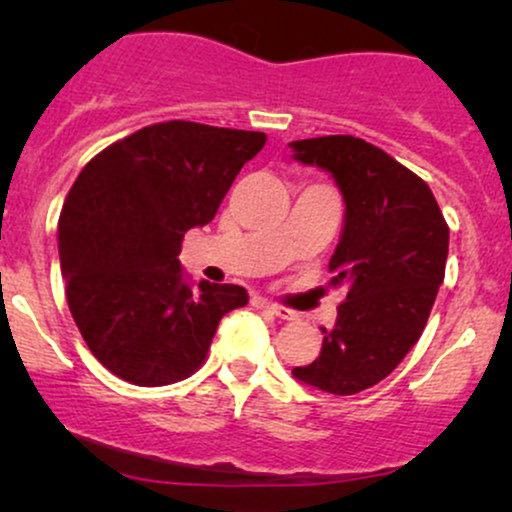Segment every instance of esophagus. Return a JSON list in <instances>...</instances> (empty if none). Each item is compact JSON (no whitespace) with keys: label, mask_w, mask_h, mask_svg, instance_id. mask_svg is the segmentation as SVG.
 <instances>
[{"label":"esophagus","mask_w":512,"mask_h":512,"mask_svg":"<svg viewBox=\"0 0 512 512\" xmlns=\"http://www.w3.org/2000/svg\"><path fill=\"white\" fill-rule=\"evenodd\" d=\"M252 305H255V308L267 310V313H272L276 317H281V320H296V313H293V310L281 308V305L272 303V301H269V298H255V301H252Z\"/></svg>","instance_id":"obj_1"}]
</instances>
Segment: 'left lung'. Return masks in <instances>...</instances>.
I'll return each mask as SVG.
<instances>
[{"mask_svg": "<svg viewBox=\"0 0 512 512\" xmlns=\"http://www.w3.org/2000/svg\"><path fill=\"white\" fill-rule=\"evenodd\" d=\"M303 166L330 173L344 223L330 257L332 284H346L322 351L293 378L330 395L378 385L419 342L443 284L450 231L431 187L378 146L349 137L291 142Z\"/></svg>", "mask_w": 512, "mask_h": 512, "instance_id": "left-lung-1", "label": "left lung"}]
</instances>
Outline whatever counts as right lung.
<instances>
[{
	"label": "right lung",
	"instance_id": "add662e5",
	"mask_svg": "<svg viewBox=\"0 0 512 512\" xmlns=\"http://www.w3.org/2000/svg\"><path fill=\"white\" fill-rule=\"evenodd\" d=\"M262 132L170 120L86 163L57 223L67 303L81 337L117 378L158 387L202 366L221 317L248 303L178 260L190 228L216 216Z\"/></svg>",
	"mask_w": 512,
	"mask_h": 512
}]
</instances>
